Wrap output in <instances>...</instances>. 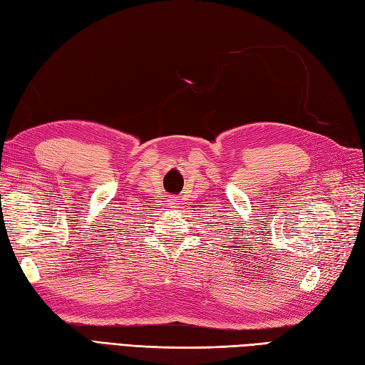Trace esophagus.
<instances>
[{"mask_svg": "<svg viewBox=\"0 0 365 365\" xmlns=\"http://www.w3.org/2000/svg\"><path fill=\"white\" fill-rule=\"evenodd\" d=\"M170 207H173V206H176V205H180V198H172V200H168V203H167Z\"/></svg>", "mask_w": 365, "mask_h": 365, "instance_id": "1", "label": "esophagus"}]
</instances>
